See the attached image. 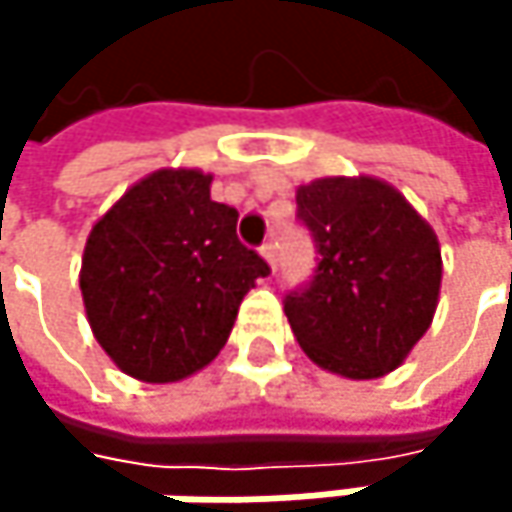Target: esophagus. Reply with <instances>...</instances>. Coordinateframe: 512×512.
<instances>
[{"label":"esophagus","instance_id":"34e87169","mask_svg":"<svg viewBox=\"0 0 512 512\" xmlns=\"http://www.w3.org/2000/svg\"><path fill=\"white\" fill-rule=\"evenodd\" d=\"M260 257H263V260L269 263V269L275 272V246H272V243H263V246H260Z\"/></svg>","mask_w":512,"mask_h":512}]
</instances>
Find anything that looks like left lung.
<instances>
[{
	"mask_svg": "<svg viewBox=\"0 0 512 512\" xmlns=\"http://www.w3.org/2000/svg\"><path fill=\"white\" fill-rule=\"evenodd\" d=\"M317 243V275L284 302L317 367L347 379L397 370L433 323L442 249L430 222L385 180L320 177L296 189Z\"/></svg>",
	"mask_w": 512,
	"mask_h": 512,
	"instance_id": "1",
	"label": "left lung"
}]
</instances>
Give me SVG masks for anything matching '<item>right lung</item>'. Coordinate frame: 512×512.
Returning a JSON list of instances; mask_svg holds the SVG:
<instances>
[{"mask_svg":"<svg viewBox=\"0 0 512 512\" xmlns=\"http://www.w3.org/2000/svg\"><path fill=\"white\" fill-rule=\"evenodd\" d=\"M213 174L159 168L91 228L79 290L88 326L118 370L165 385L225 347L243 296L269 275L237 240V210L210 198Z\"/></svg>","mask_w":512,"mask_h":512,"instance_id":"1","label":"right lung"}]
</instances>
